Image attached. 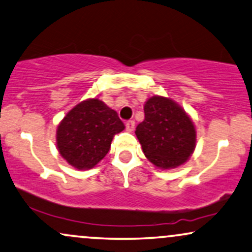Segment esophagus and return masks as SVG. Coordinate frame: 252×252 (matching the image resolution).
I'll return each instance as SVG.
<instances>
[{"instance_id":"esophagus-1","label":"esophagus","mask_w":252,"mask_h":252,"mask_svg":"<svg viewBox=\"0 0 252 252\" xmlns=\"http://www.w3.org/2000/svg\"><path fill=\"white\" fill-rule=\"evenodd\" d=\"M126 131H128V132L134 131V128H135L134 121H128V122L126 123Z\"/></svg>"}]
</instances>
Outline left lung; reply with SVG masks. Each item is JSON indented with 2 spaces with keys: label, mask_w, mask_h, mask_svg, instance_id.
I'll list each match as a JSON object with an SVG mask.
<instances>
[{
  "label": "left lung",
  "mask_w": 252,
  "mask_h": 252,
  "mask_svg": "<svg viewBox=\"0 0 252 252\" xmlns=\"http://www.w3.org/2000/svg\"><path fill=\"white\" fill-rule=\"evenodd\" d=\"M145 157L159 169L187 162L196 148L191 117L174 99L153 96L144 104V121L135 131Z\"/></svg>",
  "instance_id": "obj_1"
}]
</instances>
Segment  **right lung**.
I'll list each match as a JSON object with an SVG mask.
<instances>
[{
    "label": "right lung",
    "mask_w": 252,
    "mask_h": 252,
    "mask_svg": "<svg viewBox=\"0 0 252 252\" xmlns=\"http://www.w3.org/2000/svg\"><path fill=\"white\" fill-rule=\"evenodd\" d=\"M117 113L98 98L75 105L56 130L60 155L78 170H88L104 158L114 136L124 130Z\"/></svg>",
    "instance_id": "1"
}]
</instances>
